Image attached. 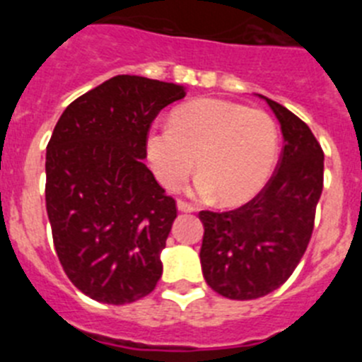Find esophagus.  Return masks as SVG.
<instances>
[{
	"label": "esophagus",
	"mask_w": 362,
	"mask_h": 362,
	"mask_svg": "<svg viewBox=\"0 0 362 362\" xmlns=\"http://www.w3.org/2000/svg\"><path fill=\"white\" fill-rule=\"evenodd\" d=\"M177 210H179V212H194V210H196V206H194V204H190V203H187V201L179 199L177 201Z\"/></svg>",
	"instance_id": "34e87169"
}]
</instances>
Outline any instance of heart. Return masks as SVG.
Here are the masks:
<instances>
[{"instance_id":"heart-1","label":"heart","mask_w":362,"mask_h":362,"mask_svg":"<svg viewBox=\"0 0 362 362\" xmlns=\"http://www.w3.org/2000/svg\"><path fill=\"white\" fill-rule=\"evenodd\" d=\"M146 159L159 183L175 190L197 159L196 190L221 204L252 199L270 179L279 152V129L267 112L223 99H197L172 114V124L152 127Z\"/></svg>"}]
</instances>
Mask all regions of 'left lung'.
<instances>
[{"mask_svg":"<svg viewBox=\"0 0 362 362\" xmlns=\"http://www.w3.org/2000/svg\"><path fill=\"white\" fill-rule=\"evenodd\" d=\"M263 98L281 124L284 146L267 187L230 212H199L201 268L210 288L228 299H257L292 276L312 238L322 192L325 153L305 121Z\"/></svg>","mask_w":362,"mask_h":362,"instance_id":"obj_1","label":"left lung"}]
</instances>
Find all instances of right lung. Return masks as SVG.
I'll return each mask as SVG.
<instances>
[{
  "label": "right lung",
  "mask_w": 362,
  "mask_h": 362,
  "mask_svg": "<svg viewBox=\"0 0 362 362\" xmlns=\"http://www.w3.org/2000/svg\"><path fill=\"white\" fill-rule=\"evenodd\" d=\"M185 86L116 76L65 108L47 145L45 201L54 246L74 286L107 305L148 296L177 217L146 168L145 137Z\"/></svg>",
  "instance_id": "add662e5"
}]
</instances>
